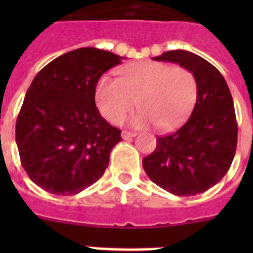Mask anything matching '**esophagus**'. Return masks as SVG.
Listing matches in <instances>:
<instances>
[{"instance_id": "esophagus-1", "label": "esophagus", "mask_w": 253, "mask_h": 253, "mask_svg": "<svg viewBox=\"0 0 253 253\" xmlns=\"http://www.w3.org/2000/svg\"><path fill=\"white\" fill-rule=\"evenodd\" d=\"M135 132H130V131H122V138L125 139V140H128V139H131V138H134L135 136Z\"/></svg>"}]
</instances>
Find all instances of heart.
Wrapping results in <instances>:
<instances>
[{
	"label": "heart",
	"instance_id": "obj_1",
	"mask_svg": "<svg viewBox=\"0 0 253 253\" xmlns=\"http://www.w3.org/2000/svg\"><path fill=\"white\" fill-rule=\"evenodd\" d=\"M196 79L189 69L155 60L126 65L118 77L105 75L95 85V103L111 123H121L134 106L140 110L131 118L135 127L158 125L173 130L184 122L196 99Z\"/></svg>",
	"mask_w": 253,
	"mask_h": 253
}]
</instances>
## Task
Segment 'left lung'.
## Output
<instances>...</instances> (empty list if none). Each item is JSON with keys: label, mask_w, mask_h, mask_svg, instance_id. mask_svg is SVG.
<instances>
[{"label": "left lung", "mask_w": 253, "mask_h": 253, "mask_svg": "<svg viewBox=\"0 0 253 253\" xmlns=\"http://www.w3.org/2000/svg\"><path fill=\"white\" fill-rule=\"evenodd\" d=\"M189 69L196 79L192 115L177 131L156 139L143 159L147 176L174 196H196L218 184L231 167L238 123L228 85L222 73L196 53L176 49L154 57Z\"/></svg>", "instance_id": "1"}]
</instances>
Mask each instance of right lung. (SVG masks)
I'll return each instance as SVG.
<instances>
[{
	"label": "right lung",
	"instance_id": "add662e5",
	"mask_svg": "<svg viewBox=\"0 0 253 253\" xmlns=\"http://www.w3.org/2000/svg\"><path fill=\"white\" fill-rule=\"evenodd\" d=\"M109 51L84 47L45 65L30 85L15 125L19 158L31 180L56 196H73L98 181L121 130L101 117L99 77L122 63Z\"/></svg>",
	"mask_w": 253,
	"mask_h": 253
}]
</instances>
